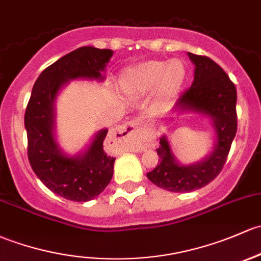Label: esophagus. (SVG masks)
Instances as JSON below:
<instances>
[{"label":"esophagus","instance_id":"obj_1","mask_svg":"<svg viewBox=\"0 0 261 261\" xmlns=\"http://www.w3.org/2000/svg\"><path fill=\"white\" fill-rule=\"evenodd\" d=\"M119 134L125 136H146L149 134L146 125L141 119H134L119 130Z\"/></svg>","mask_w":261,"mask_h":261}]
</instances>
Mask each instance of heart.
Returning a JSON list of instances; mask_svg holds the SVG:
<instances>
[{
	"label": "heart",
	"mask_w": 261,
	"mask_h": 261,
	"mask_svg": "<svg viewBox=\"0 0 261 261\" xmlns=\"http://www.w3.org/2000/svg\"><path fill=\"white\" fill-rule=\"evenodd\" d=\"M185 79L186 66L181 60H150L125 68L119 79V89L126 96H138L156 87L159 98L169 100L180 91Z\"/></svg>",
	"instance_id": "1"
}]
</instances>
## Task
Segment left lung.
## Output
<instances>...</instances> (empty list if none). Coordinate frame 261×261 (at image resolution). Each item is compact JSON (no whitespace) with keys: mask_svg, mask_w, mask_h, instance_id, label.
<instances>
[{"mask_svg":"<svg viewBox=\"0 0 261 261\" xmlns=\"http://www.w3.org/2000/svg\"><path fill=\"white\" fill-rule=\"evenodd\" d=\"M195 66L194 82L182 91L175 102L172 112L207 117L215 133L213 151L201 161L182 165L175 158L166 135L160 138L156 149L159 164L147 172V179L164 190L172 193H190L206 186L219 175L226 161L238 128L237 89L226 72L206 56L188 52Z\"/></svg>","mask_w":261,"mask_h":261,"instance_id":"8db88e82","label":"left lung"}]
</instances>
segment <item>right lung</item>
I'll list each match as a JSON object with an SVG mask.
<instances>
[{
	"label": "right lung",
	"mask_w": 261,
	"mask_h": 261,
	"mask_svg": "<svg viewBox=\"0 0 261 261\" xmlns=\"http://www.w3.org/2000/svg\"><path fill=\"white\" fill-rule=\"evenodd\" d=\"M114 51L82 46L65 55L41 72L24 112L27 155L32 170L52 193L71 201L98 196L114 175L115 158L105 152L108 128L98 130L89 146L76 155L62 151L56 140V100L73 80H105Z\"/></svg>",
	"instance_id": "1"
}]
</instances>
